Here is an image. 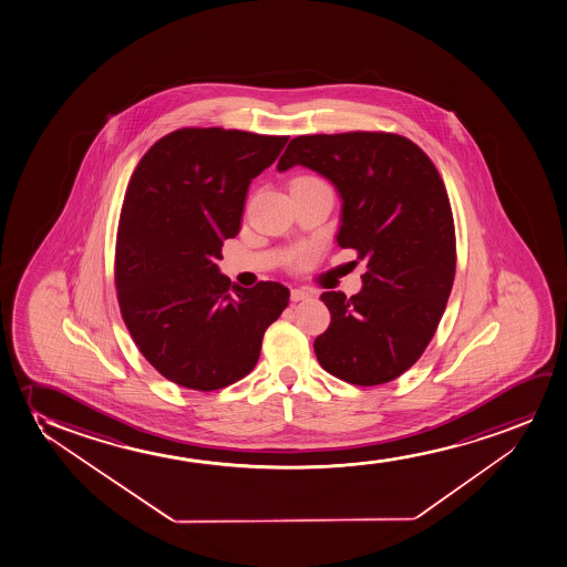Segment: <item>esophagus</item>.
<instances>
[{
	"label": "esophagus",
	"instance_id": "1",
	"mask_svg": "<svg viewBox=\"0 0 567 567\" xmlns=\"http://www.w3.org/2000/svg\"><path fill=\"white\" fill-rule=\"evenodd\" d=\"M290 300L292 302H306V300H311V292L303 290V288H292L290 290Z\"/></svg>",
	"mask_w": 567,
	"mask_h": 567
}]
</instances>
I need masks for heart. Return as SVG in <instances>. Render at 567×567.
<instances>
[{
    "label": "heart",
    "instance_id": "heart-1",
    "mask_svg": "<svg viewBox=\"0 0 567 567\" xmlns=\"http://www.w3.org/2000/svg\"><path fill=\"white\" fill-rule=\"evenodd\" d=\"M302 178H313V177H302ZM302 178H296V181H302Z\"/></svg>",
    "mask_w": 567,
    "mask_h": 567
}]
</instances>
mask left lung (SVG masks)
Returning a JSON list of instances; mask_svg holds the SVG:
<instances>
[{
    "label": "left lung",
    "mask_w": 567,
    "mask_h": 567,
    "mask_svg": "<svg viewBox=\"0 0 567 567\" xmlns=\"http://www.w3.org/2000/svg\"><path fill=\"white\" fill-rule=\"evenodd\" d=\"M295 165L334 184L337 243L365 264L360 295H321L331 324L313 342L317 360L346 383L394 381L425 352L454 285L456 233L441 175L404 136L361 131L296 136L277 169Z\"/></svg>",
    "instance_id": "1"
}]
</instances>
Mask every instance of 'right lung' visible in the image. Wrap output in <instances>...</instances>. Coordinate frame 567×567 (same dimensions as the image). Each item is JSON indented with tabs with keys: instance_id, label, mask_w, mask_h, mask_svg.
<instances>
[{
	"instance_id": "1",
	"label": "right lung",
	"mask_w": 567,
	"mask_h": 567,
	"mask_svg": "<svg viewBox=\"0 0 567 567\" xmlns=\"http://www.w3.org/2000/svg\"><path fill=\"white\" fill-rule=\"evenodd\" d=\"M288 136L181 128L147 150L118 217L115 287L142 355L184 389H223L258 363L267 327L288 306L287 287L233 285L219 272L223 240L243 221L251 178Z\"/></svg>"
}]
</instances>
